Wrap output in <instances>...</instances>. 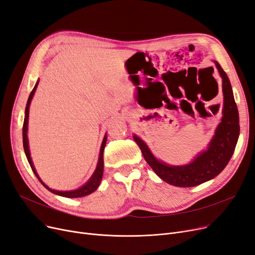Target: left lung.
<instances>
[{
  "label": "left lung",
  "mask_w": 255,
  "mask_h": 255,
  "mask_svg": "<svg viewBox=\"0 0 255 255\" xmlns=\"http://www.w3.org/2000/svg\"><path fill=\"white\" fill-rule=\"evenodd\" d=\"M215 64L222 78L224 107L221 123L218 126L207 150L198 154L188 165L170 166L156 160L146 144L139 137L134 136V140L140 147L145 161L156 175L175 187H195L214 178L226 167L236 148L240 135L238 108L226 72L219 63L215 62Z\"/></svg>",
  "instance_id": "1"
}]
</instances>
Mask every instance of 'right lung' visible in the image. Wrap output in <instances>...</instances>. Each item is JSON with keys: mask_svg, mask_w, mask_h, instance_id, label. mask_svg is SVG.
Wrapping results in <instances>:
<instances>
[{"mask_svg": "<svg viewBox=\"0 0 255 255\" xmlns=\"http://www.w3.org/2000/svg\"><path fill=\"white\" fill-rule=\"evenodd\" d=\"M37 85H38V81L37 83L35 84V86L33 88V90L31 91L30 95H29V99H28V103H27V106H26V114H25V120H23V126H22V143H23V149H25V153H26V156L28 159V162L32 168V170L34 172V174L36 175V177H37L39 179L40 183L48 190L51 191L52 193L54 194H57V195H60V196H63V197H67V198H78V197H83V196H86V195H89V194L93 193L96 189L99 188L100 184H101V180H102V177H103V173H104V149H105V146H106V142H107V136L104 137V140H103V143H102V146H101V152H100V159H99V163H98V167H96L95 171L93 173V175L91 176V178L88 180V183L85 184L83 187H81L80 189L78 190H74V191H57V190H52L51 188H48L45 184L42 183V180L39 178L38 174L36 173V170L34 168V165L32 163V160H31V156H30V150H29V144H28V136H27V130H28V119H29V108H30V104H31V101L33 99V95H34V92L36 90V88H37Z\"/></svg>", "mask_w": 255, "mask_h": 255, "instance_id": "right-lung-1", "label": "right lung"}]
</instances>
